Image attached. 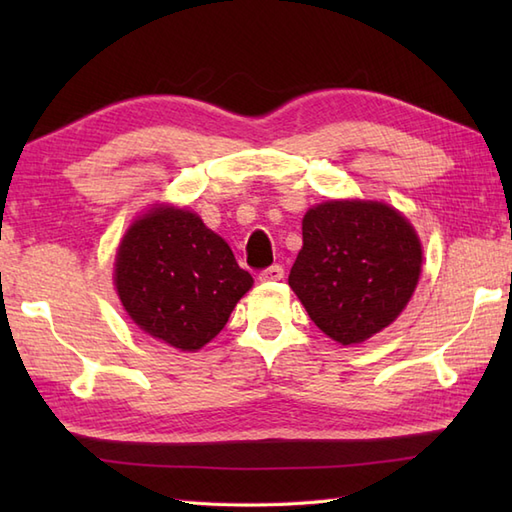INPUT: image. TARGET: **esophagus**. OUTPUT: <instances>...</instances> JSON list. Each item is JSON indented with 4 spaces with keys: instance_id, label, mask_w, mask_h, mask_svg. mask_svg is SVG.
I'll list each match as a JSON object with an SVG mask.
<instances>
[{
    "instance_id": "obj_1",
    "label": "esophagus",
    "mask_w": 512,
    "mask_h": 512,
    "mask_svg": "<svg viewBox=\"0 0 512 512\" xmlns=\"http://www.w3.org/2000/svg\"><path fill=\"white\" fill-rule=\"evenodd\" d=\"M279 279H284V268H281L279 264L268 266L262 270V273H259V281H279Z\"/></svg>"
}]
</instances>
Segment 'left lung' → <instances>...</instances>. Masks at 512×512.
I'll return each instance as SVG.
<instances>
[{"mask_svg": "<svg viewBox=\"0 0 512 512\" xmlns=\"http://www.w3.org/2000/svg\"><path fill=\"white\" fill-rule=\"evenodd\" d=\"M420 266L418 235L396 209L330 200L303 217V248L288 284L321 332L356 345L407 306Z\"/></svg>", "mask_w": 512, "mask_h": 512, "instance_id": "left-lung-1", "label": "left lung"}]
</instances>
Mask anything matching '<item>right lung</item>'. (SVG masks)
I'll use <instances>...</instances> for the list:
<instances>
[{
	"instance_id": "1",
	"label": "right lung",
	"mask_w": 512,
	"mask_h": 512,
	"mask_svg": "<svg viewBox=\"0 0 512 512\" xmlns=\"http://www.w3.org/2000/svg\"><path fill=\"white\" fill-rule=\"evenodd\" d=\"M114 281L138 328L182 352L215 339L253 286L220 235L195 213L169 206H158L129 228Z\"/></svg>"
}]
</instances>
